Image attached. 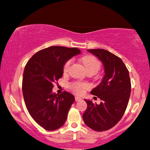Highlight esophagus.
<instances>
[{"label":"esophagus","mask_w":150,"mask_h":150,"mask_svg":"<svg viewBox=\"0 0 150 150\" xmlns=\"http://www.w3.org/2000/svg\"><path fill=\"white\" fill-rule=\"evenodd\" d=\"M81 100V98L80 97H78V96H76V97H75V101H79Z\"/></svg>","instance_id":"esophagus-1"}]
</instances>
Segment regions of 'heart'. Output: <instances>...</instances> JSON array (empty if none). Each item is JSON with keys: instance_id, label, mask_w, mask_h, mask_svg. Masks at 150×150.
<instances>
[{"instance_id": "b5f03b06", "label": "heart", "mask_w": 150, "mask_h": 150, "mask_svg": "<svg viewBox=\"0 0 150 150\" xmlns=\"http://www.w3.org/2000/svg\"><path fill=\"white\" fill-rule=\"evenodd\" d=\"M83 66H84L87 71H93L95 73H97L101 68V64L98 61V59L93 55H87L83 57L81 59ZM73 62L72 59H69L64 64L63 67V71L64 73H67L71 67V64ZM88 88L86 83L81 82H75L71 85V88L74 93L77 94H81L84 91V90Z\"/></svg>"}]
</instances>
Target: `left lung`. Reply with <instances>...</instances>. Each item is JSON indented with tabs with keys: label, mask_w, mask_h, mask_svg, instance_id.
Instances as JSON below:
<instances>
[{
	"label": "left lung",
	"mask_w": 150,
	"mask_h": 150,
	"mask_svg": "<svg viewBox=\"0 0 150 150\" xmlns=\"http://www.w3.org/2000/svg\"><path fill=\"white\" fill-rule=\"evenodd\" d=\"M87 51L101 61L105 75L101 83L91 92L101 102L98 105L84 99L87 108L83 119L93 130L105 131L121 120L126 110L131 93L129 71L122 59L108 51L100 49Z\"/></svg>",
	"instance_id": "1"
}]
</instances>
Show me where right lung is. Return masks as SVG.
<instances>
[{"label": "right lung", "instance_id": "right-lung-1", "mask_svg": "<svg viewBox=\"0 0 150 150\" xmlns=\"http://www.w3.org/2000/svg\"><path fill=\"white\" fill-rule=\"evenodd\" d=\"M80 52L77 48L53 46L37 52L25 66L22 89L26 107L46 130H55L67 120L75 97L67 91L53 93V83L62 77L64 64Z\"/></svg>", "mask_w": 150, "mask_h": 150}]
</instances>
